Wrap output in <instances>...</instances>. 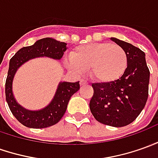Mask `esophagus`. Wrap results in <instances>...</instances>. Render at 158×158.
<instances>
[{
    "instance_id": "esophagus-1",
    "label": "esophagus",
    "mask_w": 158,
    "mask_h": 158,
    "mask_svg": "<svg viewBox=\"0 0 158 158\" xmlns=\"http://www.w3.org/2000/svg\"><path fill=\"white\" fill-rule=\"evenodd\" d=\"M79 84H80V85H87L88 82L86 80H85V79H81Z\"/></svg>"
}]
</instances>
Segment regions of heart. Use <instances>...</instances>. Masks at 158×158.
Masks as SVG:
<instances>
[{
    "label": "heart",
    "instance_id": "b5f03b06",
    "mask_svg": "<svg viewBox=\"0 0 158 158\" xmlns=\"http://www.w3.org/2000/svg\"><path fill=\"white\" fill-rule=\"evenodd\" d=\"M65 65L76 73L88 70L93 79L108 83L124 74L127 66V55L118 45L91 43L73 50L70 58L65 60Z\"/></svg>",
    "mask_w": 158,
    "mask_h": 158
}]
</instances>
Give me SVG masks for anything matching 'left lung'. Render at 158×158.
Returning a JSON list of instances; mask_svg holds the SVG:
<instances>
[{
	"instance_id": "1",
	"label": "left lung",
	"mask_w": 158,
	"mask_h": 158,
	"mask_svg": "<svg viewBox=\"0 0 158 158\" xmlns=\"http://www.w3.org/2000/svg\"><path fill=\"white\" fill-rule=\"evenodd\" d=\"M110 40L124 50L127 67L115 81L92 85L94 93L90 110L99 123L123 127L132 123L145 106L150 71L142 50L118 39L112 37Z\"/></svg>"
}]
</instances>
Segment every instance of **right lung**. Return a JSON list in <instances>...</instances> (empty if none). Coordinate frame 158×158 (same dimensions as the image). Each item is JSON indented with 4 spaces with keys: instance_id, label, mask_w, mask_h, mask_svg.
I'll return each mask as SVG.
<instances>
[{
    "instance_id": "1",
    "label": "right lung",
    "mask_w": 158,
    "mask_h": 158,
    "mask_svg": "<svg viewBox=\"0 0 158 158\" xmlns=\"http://www.w3.org/2000/svg\"><path fill=\"white\" fill-rule=\"evenodd\" d=\"M66 49V43L52 38H44L32 46L20 48L12 57L9 61L5 93L9 109L20 124L29 128H47L57 124L64 116L71 97L79 90V81L75 83L60 82L49 105L40 110H30L22 107L15 100L13 93V80L18 68L26 62L38 57L60 60Z\"/></svg>"
}]
</instances>
